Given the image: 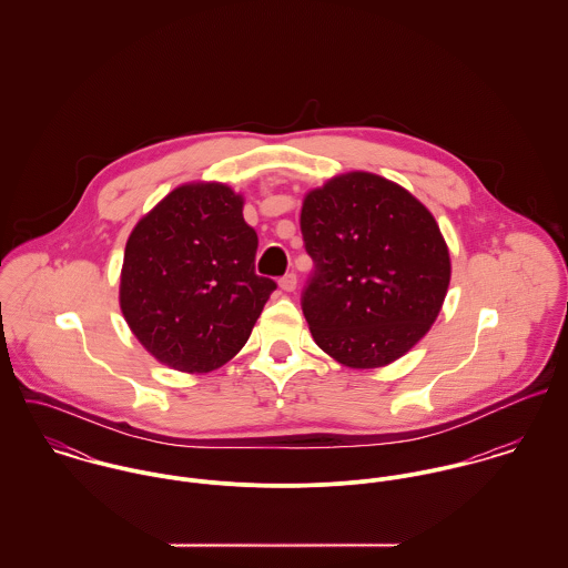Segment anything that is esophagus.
I'll use <instances>...</instances> for the list:
<instances>
[{
	"label": "esophagus",
	"instance_id": "esophagus-1",
	"mask_svg": "<svg viewBox=\"0 0 568 568\" xmlns=\"http://www.w3.org/2000/svg\"><path fill=\"white\" fill-rule=\"evenodd\" d=\"M280 288L286 291V293H293L297 288V275L295 273H286L282 280H280Z\"/></svg>",
	"mask_w": 568,
	"mask_h": 568
}]
</instances>
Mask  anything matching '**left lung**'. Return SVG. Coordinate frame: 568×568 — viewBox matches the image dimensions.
Masks as SVG:
<instances>
[{
	"label": "left lung",
	"instance_id": "left-lung-1",
	"mask_svg": "<svg viewBox=\"0 0 568 568\" xmlns=\"http://www.w3.org/2000/svg\"><path fill=\"white\" fill-rule=\"evenodd\" d=\"M302 236L315 273L302 311L336 363H394L435 324L450 284V253L433 214L403 185L345 172L311 190Z\"/></svg>",
	"mask_w": 568,
	"mask_h": 568
}]
</instances>
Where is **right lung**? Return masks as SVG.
Here are the masks:
<instances>
[{
  "label": "right lung",
  "mask_w": 568,
  "mask_h": 568,
  "mask_svg": "<svg viewBox=\"0 0 568 568\" xmlns=\"http://www.w3.org/2000/svg\"><path fill=\"white\" fill-rule=\"evenodd\" d=\"M243 194L183 183L138 221L120 273V308L151 356L207 374L243 349L275 282L255 275L257 236Z\"/></svg>",
  "instance_id": "obj_1"
}]
</instances>
